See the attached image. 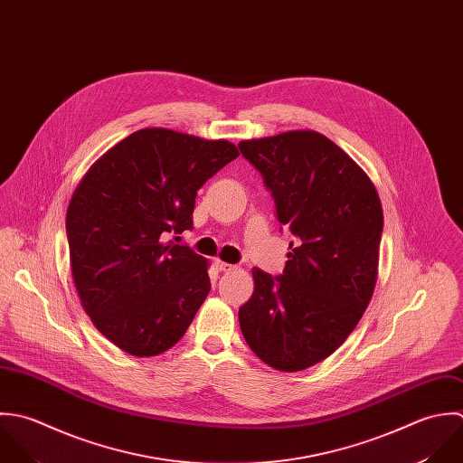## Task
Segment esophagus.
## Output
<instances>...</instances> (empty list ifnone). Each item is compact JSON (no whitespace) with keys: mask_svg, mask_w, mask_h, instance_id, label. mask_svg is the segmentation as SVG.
<instances>
[{"mask_svg":"<svg viewBox=\"0 0 463 463\" xmlns=\"http://www.w3.org/2000/svg\"><path fill=\"white\" fill-rule=\"evenodd\" d=\"M215 268H217L219 271H232V269H235V266H232V264H228V262H222V260H217V262H215Z\"/></svg>","mask_w":463,"mask_h":463,"instance_id":"obj_1","label":"esophagus"}]
</instances>
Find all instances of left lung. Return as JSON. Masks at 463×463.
I'll use <instances>...</instances> for the list:
<instances>
[{"instance_id":"obj_1","label":"left lung","mask_w":463,"mask_h":463,"mask_svg":"<svg viewBox=\"0 0 463 463\" xmlns=\"http://www.w3.org/2000/svg\"><path fill=\"white\" fill-rule=\"evenodd\" d=\"M239 149L297 237L280 277L253 268L255 291L239 308L241 330L266 364L300 372L339 348L372 300L381 199L366 172L316 131L244 140Z\"/></svg>"}]
</instances>
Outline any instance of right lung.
I'll return each mask as SVG.
<instances>
[{"instance_id": "add662e5", "label": "right lung", "mask_w": 463, "mask_h": 463, "mask_svg": "<svg viewBox=\"0 0 463 463\" xmlns=\"http://www.w3.org/2000/svg\"><path fill=\"white\" fill-rule=\"evenodd\" d=\"M237 156L226 140L140 129L75 188L66 212L75 289L99 332L124 352L168 350L208 297V260L170 237L192 230L197 190Z\"/></svg>"}]
</instances>
